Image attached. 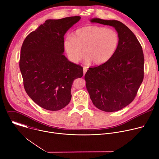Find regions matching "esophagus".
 Here are the masks:
<instances>
[{"mask_svg":"<svg viewBox=\"0 0 159 159\" xmlns=\"http://www.w3.org/2000/svg\"><path fill=\"white\" fill-rule=\"evenodd\" d=\"M87 67H84L83 68V71H84V75L85 74V73H86V72H87Z\"/></svg>","mask_w":159,"mask_h":159,"instance_id":"esophagus-1","label":"esophagus"}]
</instances>
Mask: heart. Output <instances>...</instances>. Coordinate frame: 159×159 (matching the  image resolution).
Returning <instances> with one entry per match:
<instances>
[{
	"label": "heart",
	"mask_w": 159,
	"mask_h": 159,
	"mask_svg": "<svg viewBox=\"0 0 159 159\" xmlns=\"http://www.w3.org/2000/svg\"><path fill=\"white\" fill-rule=\"evenodd\" d=\"M120 43L118 33L112 29L98 26H87L77 30L72 37L63 41V47L69 59L77 63L85 52L87 63L102 65L115 54Z\"/></svg>",
	"instance_id": "obj_1"
}]
</instances>
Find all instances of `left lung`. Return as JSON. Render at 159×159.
Masks as SVG:
<instances>
[{
  "instance_id": "8db88e82",
  "label": "left lung",
  "mask_w": 159,
  "mask_h": 159,
  "mask_svg": "<svg viewBox=\"0 0 159 159\" xmlns=\"http://www.w3.org/2000/svg\"><path fill=\"white\" fill-rule=\"evenodd\" d=\"M90 21L112 26L120 37L118 48L112 58L98 66L89 68L85 75L94 105L103 111H117L133 101L143 82L142 48L133 33L121 22L99 18Z\"/></svg>"
}]
</instances>
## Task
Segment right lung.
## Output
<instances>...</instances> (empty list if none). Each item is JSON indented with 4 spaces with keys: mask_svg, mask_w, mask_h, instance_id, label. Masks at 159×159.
Masks as SVG:
<instances>
[{
    "mask_svg": "<svg viewBox=\"0 0 159 159\" xmlns=\"http://www.w3.org/2000/svg\"><path fill=\"white\" fill-rule=\"evenodd\" d=\"M80 18L48 19L22 43L19 68L25 90L45 109L58 111L69 104L74 80L83 76V68L63 55L64 35Z\"/></svg>",
    "mask_w": 159,
    "mask_h": 159,
    "instance_id": "1",
    "label": "right lung"
}]
</instances>
